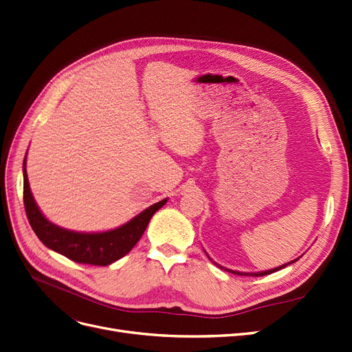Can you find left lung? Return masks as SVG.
<instances>
[{"label":"left lung","mask_w":352,"mask_h":352,"mask_svg":"<svg viewBox=\"0 0 352 352\" xmlns=\"http://www.w3.org/2000/svg\"><path fill=\"white\" fill-rule=\"evenodd\" d=\"M208 258H210V257H208ZM210 261H211V258H210ZM296 261H298V258H295V261L289 262V263H286V265H282V266H279V267H274V269H270V270H265V272H257V273H243V272H236V270H230V269L221 267V266H220V265H217L216 262H212V263H216L219 267H221V269H224V270H227V272L234 273V274H240V276H265V274H270V273H273V272H278V270H280V269L286 267L287 265H292V263H295Z\"/></svg>","instance_id":"8db88e82"}]
</instances>
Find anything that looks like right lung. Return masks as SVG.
I'll list each match as a JSON object with an SVG mask.
<instances>
[{
	"mask_svg": "<svg viewBox=\"0 0 352 352\" xmlns=\"http://www.w3.org/2000/svg\"><path fill=\"white\" fill-rule=\"evenodd\" d=\"M24 174V207L30 226L49 249L66 256L70 261L83 265L108 266L118 258L128 254L136 243L142 237L151 217L166 203L152 204L126 224L103 233H79L66 230L45 219L38 210L33 194L30 191L25 171V158L23 164Z\"/></svg>",
	"mask_w": 352,
	"mask_h": 352,
	"instance_id": "1",
	"label": "right lung"
}]
</instances>
